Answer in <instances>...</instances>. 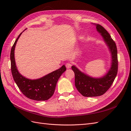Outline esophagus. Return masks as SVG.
Segmentation results:
<instances>
[{"mask_svg": "<svg viewBox=\"0 0 131 131\" xmlns=\"http://www.w3.org/2000/svg\"><path fill=\"white\" fill-rule=\"evenodd\" d=\"M66 68L67 69H69L71 68V67H72V64H71L70 63H68L66 64Z\"/></svg>", "mask_w": 131, "mask_h": 131, "instance_id": "34e87169", "label": "esophagus"}]
</instances>
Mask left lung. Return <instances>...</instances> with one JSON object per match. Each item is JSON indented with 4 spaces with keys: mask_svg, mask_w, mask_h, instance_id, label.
<instances>
[{
    "mask_svg": "<svg viewBox=\"0 0 131 131\" xmlns=\"http://www.w3.org/2000/svg\"><path fill=\"white\" fill-rule=\"evenodd\" d=\"M96 27L109 49L111 55L110 67L103 76L95 78L84 73L75 66L72 69L75 74V85L83 96L87 97L100 96L104 94L112 86L117 73V51L116 43L104 27L92 23Z\"/></svg>",
    "mask_w": 131,
    "mask_h": 131,
    "instance_id": "obj_1",
    "label": "left lung"
}]
</instances>
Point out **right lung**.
I'll use <instances>...</instances> for the list:
<instances>
[{"mask_svg":"<svg viewBox=\"0 0 131 131\" xmlns=\"http://www.w3.org/2000/svg\"><path fill=\"white\" fill-rule=\"evenodd\" d=\"M22 32L15 40L11 50V68L14 80L27 98L37 101H46L53 94L59 78L66 70V66L63 65L59 69L37 79H30L23 76L18 70L15 58V46Z\"/></svg>","mask_w":131,"mask_h":131,"instance_id":"1","label":"right lung"}]
</instances>
